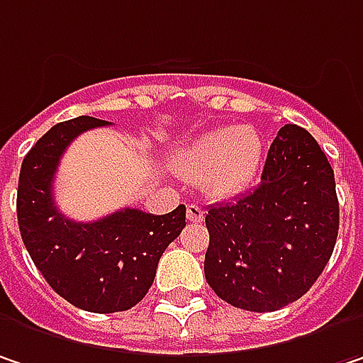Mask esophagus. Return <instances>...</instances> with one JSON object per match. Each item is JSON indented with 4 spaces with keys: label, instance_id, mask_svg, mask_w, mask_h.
Listing matches in <instances>:
<instances>
[{
    "label": "esophagus",
    "instance_id": "esophagus-1",
    "mask_svg": "<svg viewBox=\"0 0 363 363\" xmlns=\"http://www.w3.org/2000/svg\"><path fill=\"white\" fill-rule=\"evenodd\" d=\"M186 220L189 222H201L203 220V210L197 203H189L186 206Z\"/></svg>",
    "mask_w": 363,
    "mask_h": 363
}]
</instances>
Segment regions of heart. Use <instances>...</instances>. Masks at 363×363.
<instances>
[{"label":"heart","instance_id":"b5f03b06","mask_svg":"<svg viewBox=\"0 0 363 363\" xmlns=\"http://www.w3.org/2000/svg\"><path fill=\"white\" fill-rule=\"evenodd\" d=\"M262 155L264 145L255 128H216L182 149L177 170L184 179L201 181L210 197L228 199L257 179Z\"/></svg>","mask_w":363,"mask_h":363}]
</instances>
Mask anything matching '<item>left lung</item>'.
Masks as SVG:
<instances>
[{
    "instance_id": "8db88e82",
    "label": "left lung",
    "mask_w": 363,
    "mask_h": 363,
    "mask_svg": "<svg viewBox=\"0 0 363 363\" xmlns=\"http://www.w3.org/2000/svg\"><path fill=\"white\" fill-rule=\"evenodd\" d=\"M206 280L226 303L274 312L310 291L339 235L335 172L312 135L284 124L268 149L262 182L208 210Z\"/></svg>"
}]
</instances>
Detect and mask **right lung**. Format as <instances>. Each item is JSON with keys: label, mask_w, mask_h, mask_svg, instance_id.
Segmentation results:
<instances>
[{"label": "right lung", "mask_w": 363, "mask_h": 363, "mask_svg": "<svg viewBox=\"0 0 363 363\" xmlns=\"http://www.w3.org/2000/svg\"><path fill=\"white\" fill-rule=\"evenodd\" d=\"M106 120L79 116L50 128L22 162L18 228L24 247L50 286L84 312L112 313L137 306L153 284L157 262L184 228L186 208L153 216L124 208L95 222L62 214L53 177L66 147Z\"/></svg>", "instance_id": "obj_1"}]
</instances>
